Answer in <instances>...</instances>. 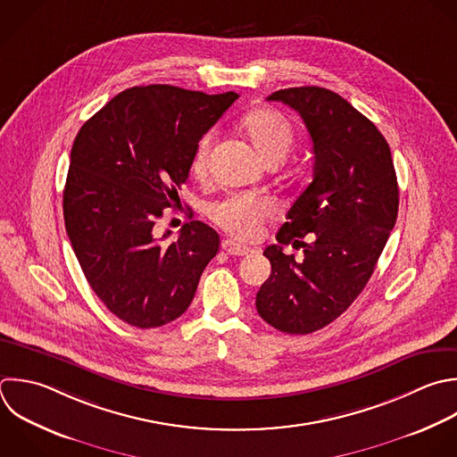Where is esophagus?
<instances>
[{
	"mask_svg": "<svg viewBox=\"0 0 457 457\" xmlns=\"http://www.w3.org/2000/svg\"><path fill=\"white\" fill-rule=\"evenodd\" d=\"M221 248H223L228 255H248V253L252 252L250 246L241 245V243H237V241H234V239H223Z\"/></svg>",
	"mask_w": 457,
	"mask_h": 457,
	"instance_id": "1",
	"label": "esophagus"
}]
</instances>
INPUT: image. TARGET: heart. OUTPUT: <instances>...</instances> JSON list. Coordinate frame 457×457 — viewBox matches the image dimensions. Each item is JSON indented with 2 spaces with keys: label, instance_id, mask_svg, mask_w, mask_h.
Segmentation results:
<instances>
[{
  "label": "heart",
  "instance_id": "heart-1",
  "mask_svg": "<svg viewBox=\"0 0 457 457\" xmlns=\"http://www.w3.org/2000/svg\"><path fill=\"white\" fill-rule=\"evenodd\" d=\"M239 127L245 137L250 141L257 155L268 164L280 162L295 141V130L291 123L273 109H253L246 112ZM214 132H207L200 137L193 154V173L198 177L207 175L212 150ZM275 212L273 202L266 196L236 193L216 202L209 209V216L225 232L239 239H253L259 236L262 223Z\"/></svg>",
  "mask_w": 457,
  "mask_h": 457
}]
</instances>
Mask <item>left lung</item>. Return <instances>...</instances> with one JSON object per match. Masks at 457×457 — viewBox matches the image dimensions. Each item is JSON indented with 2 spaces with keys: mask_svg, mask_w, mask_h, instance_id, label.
<instances>
[{
  "mask_svg": "<svg viewBox=\"0 0 457 457\" xmlns=\"http://www.w3.org/2000/svg\"><path fill=\"white\" fill-rule=\"evenodd\" d=\"M268 100L300 114L314 166L277 232L278 245L264 250L271 275L255 307L277 330L309 334L343 314L370 280L396 221V173L384 136L339 95L305 86ZM289 242L304 248L302 262L281 252Z\"/></svg>",
  "mask_w": 457,
  "mask_h": 457,
  "instance_id": "left-lung-1",
  "label": "left lung"
}]
</instances>
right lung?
<instances>
[{
    "instance_id": "1",
    "label": "right lung",
    "mask_w": 457,
    "mask_h": 457,
    "mask_svg": "<svg viewBox=\"0 0 457 457\" xmlns=\"http://www.w3.org/2000/svg\"><path fill=\"white\" fill-rule=\"evenodd\" d=\"M237 100L175 86H141L114 96L84 123L71 148L64 221L96 296L137 328L186 312L220 236L202 221L162 243L155 223L179 198L200 137Z\"/></svg>"
}]
</instances>
